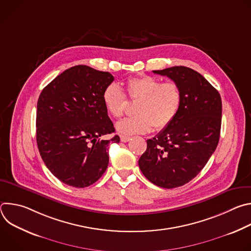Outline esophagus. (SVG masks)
Wrapping results in <instances>:
<instances>
[{"label":"esophagus","mask_w":251,"mask_h":251,"mask_svg":"<svg viewBox=\"0 0 251 251\" xmlns=\"http://www.w3.org/2000/svg\"><path fill=\"white\" fill-rule=\"evenodd\" d=\"M120 140H121V142H124V143H126V142H128L129 140H130V137H128V136H120Z\"/></svg>","instance_id":"1"}]
</instances>
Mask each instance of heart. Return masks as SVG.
I'll return each mask as SVG.
<instances>
[{"label":"heart","mask_w":251,"mask_h":251,"mask_svg":"<svg viewBox=\"0 0 251 251\" xmlns=\"http://www.w3.org/2000/svg\"><path fill=\"white\" fill-rule=\"evenodd\" d=\"M127 94L135 105L134 117L125 119L116 125L123 136L144 134L152 130L160 131L168 127L181 108L183 95L175 81L161 82L157 77L141 75L127 80ZM102 102L106 111L114 118H120L125 112V94L117 83L107 85L102 92Z\"/></svg>","instance_id":"heart-1"}]
</instances>
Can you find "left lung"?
Here are the masks:
<instances>
[{"instance_id":"left-lung-1","label":"left lung","mask_w":251,"mask_h":251,"mask_svg":"<svg viewBox=\"0 0 251 251\" xmlns=\"http://www.w3.org/2000/svg\"><path fill=\"white\" fill-rule=\"evenodd\" d=\"M153 73L177 83L183 100L173 122L147 140L139 167L154 185L174 189L192 181L216 151L222 126V98L192 68L173 66Z\"/></svg>"}]
</instances>
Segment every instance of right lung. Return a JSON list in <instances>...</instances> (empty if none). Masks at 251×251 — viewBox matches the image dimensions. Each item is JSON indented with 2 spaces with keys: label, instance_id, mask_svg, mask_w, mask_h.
<instances>
[{
  "label": "right lung",
  "instance_id": "obj_1",
  "mask_svg": "<svg viewBox=\"0 0 251 251\" xmlns=\"http://www.w3.org/2000/svg\"><path fill=\"white\" fill-rule=\"evenodd\" d=\"M111 74L87 65L66 69L42 91L37 106V143L41 157L58 180L85 188L102 176L109 163L107 147L119 143L102 136L115 132L102 102Z\"/></svg>",
  "mask_w": 251,
  "mask_h": 251
}]
</instances>
